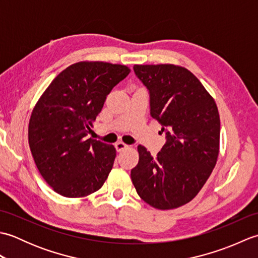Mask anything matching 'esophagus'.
Masks as SVG:
<instances>
[{"mask_svg":"<svg viewBox=\"0 0 258 258\" xmlns=\"http://www.w3.org/2000/svg\"><path fill=\"white\" fill-rule=\"evenodd\" d=\"M115 149H116L117 152H122L126 149H128V145L123 143V142H117V143L115 144Z\"/></svg>","mask_w":258,"mask_h":258,"instance_id":"34e87169","label":"esophagus"}]
</instances>
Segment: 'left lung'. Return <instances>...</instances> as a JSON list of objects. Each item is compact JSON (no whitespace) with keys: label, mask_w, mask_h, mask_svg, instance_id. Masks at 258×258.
<instances>
[{"label":"left lung","mask_w":258,"mask_h":258,"mask_svg":"<svg viewBox=\"0 0 258 258\" xmlns=\"http://www.w3.org/2000/svg\"><path fill=\"white\" fill-rule=\"evenodd\" d=\"M150 93L151 116L162 125L166 143L153 157L139 145L131 178L144 202L158 210L187 204L215 167L220 152V114L196 76L173 64L134 65Z\"/></svg>","instance_id":"obj_1"}]
</instances>
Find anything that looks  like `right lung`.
Masks as SVG:
<instances>
[{
	"instance_id": "add662e5",
	"label": "right lung",
	"mask_w": 258,
	"mask_h": 258,
	"mask_svg": "<svg viewBox=\"0 0 258 258\" xmlns=\"http://www.w3.org/2000/svg\"><path fill=\"white\" fill-rule=\"evenodd\" d=\"M130 72L119 64L75 63L37 101L29 123V144L42 177L57 194L84 197L106 180L116 150L86 136L109 92Z\"/></svg>"
}]
</instances>
